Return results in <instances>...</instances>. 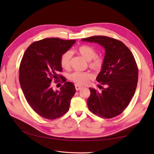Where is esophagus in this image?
I'll list each match as a JSON object with an SVG mask.
<instances>
[{
  "label": "esophagus",
  "instance_id": "34e87169",
  "mask_svg": "<svg viewBox=\"0 0 154 154\" xmlns=\"http://www.w3.org/2000/svg\"><path fill=\"white\" fill-rule=\"evenodd\" d=\"M75 88H76V91H79V90L81 89V88H82V87L78 85H75Z\"/></svg>",
  "mask_w": 154,
  "mask_h": 154
}]
</instances>
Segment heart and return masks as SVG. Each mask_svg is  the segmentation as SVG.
Here are the masks:
<instances>
[{
  "mask_svg": "<svg viewBox=\"0 0 154 154\" xmlns=\"http://www.w3.org/2000/svg\"><path fill=\"white\" fill-rule=\"evenodd\" d=\"M77 51L87 61H89V66L96 71H99L103 65V60L100 57H97L96 50L89 45H83L80 46ZM72 54L71 51H67L62 54L60 57V64L63 69H69L71 66ZM92 78V74L88 72H74L70 79L78 85H85Z\"/></svg>",
  "mask_w": 154,
  "mask_h": 154,
  "instance_id": "b5f03b06",
  "label": "heart"
}]
</instances>
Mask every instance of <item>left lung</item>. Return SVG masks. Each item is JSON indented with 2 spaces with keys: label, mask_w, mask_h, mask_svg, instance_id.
<instances>
[{
  "label": "left lung",
  "mask_w": 154,
  "mask_h": 154,
  "mask_svg": "<svg viewBox=\"0 0 154 154\" xmlns=\"http://www.w3.org/2000/svg\"><path fill=\"white\" fill-rule=\"evenodd\" d=\"M82 41L94 42L105 50L103 65L96 78L105 85L101 92L89 88L88 109L103 118H112L123 112L136 91L138 69L134 55L122 42L105 36H94Z\"/></svg>",
  "instance_id": "obj_1"
}]
</instances>
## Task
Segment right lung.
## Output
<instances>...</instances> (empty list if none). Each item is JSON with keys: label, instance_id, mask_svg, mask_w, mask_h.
<instances>
[{"label": "right lung", "instance_id": "add662e5", "mask_svg": "<svg viewBox=\"0 0 154 154\" xmlns=\"http://www.w3.org/2000/svg\"><path fill=\"white\" fill-rule=\"evenodd\" d=\"M75 42L58 38L35 42L21 60L19 82L23 93L35 112L45 119H54L66 114L76 92L71 82L65 83L60 91L53 90L51 84L53 80L63 78L58 74L62 71L60 57Z\"/></svg>", "mask_w": 154, "mask_h": 154}]
</instances>
